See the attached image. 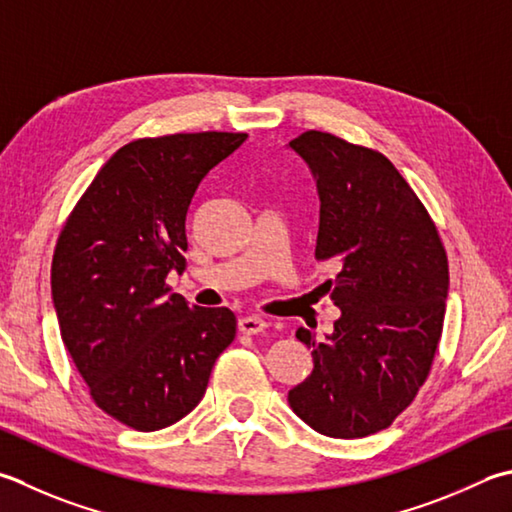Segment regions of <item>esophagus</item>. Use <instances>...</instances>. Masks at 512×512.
<instances>
[{"label": "esophagus", "mask_w": 512, "mask_h": 512, "mask_svg": "<svg viewBox=\"0 0 512 512\" xmlns=\"http://www.w3.org/2000/svg\"><path fill=\"white\" fill-rule=\"evenodd\" d=\"M237 326H239V330H242V333H246V335H257V333H262V330H264L268 324H266V319L257 317V315H244V317H239Z\"/></svg>", "instance_id": "obj_1"}]
</instances>
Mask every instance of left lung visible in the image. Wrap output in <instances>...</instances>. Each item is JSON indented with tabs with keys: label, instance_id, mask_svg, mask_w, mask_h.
<instances>
[{
	"label": "left lung",
	"instance_id": "obj_1",
	"mask_svg": "<svg viewBox=\"0 0 512 512\" xmlns=\"http://www.w3.org/2000/svg\"><path fill=\"white\" fill-rule=\"evenodd\" d=\"M288 148L315 179V257L337 266L326 286L342 310L322 342L297 328L315 366L288 390V404L326 437H366L393 424L426 382L446 313V250L382 153L319 130Z\"/></svg>",
	"mask_w": 512,
	"mask_h": 512
}]
</instances>
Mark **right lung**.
<instances>
[{"instance_id":"1","label":"right lung","mask_w":512,"mask_h":512,"mask_svg":"<svg viewBox=\"0 0 512 512\" xmlns=\"http://www.w3.org/2000/svg\"><path fill=\"white\" fill-rule=\"evenodd\" d=\"M246 137L213 130L122 146L57 239L50 290L64 346L95 404L135 430L186 417L235 339L233 310L190 308L166 275L184 270L197 186Z\"/></svg>"}]
</instances>
